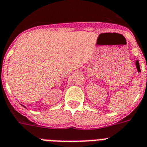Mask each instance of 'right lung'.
Returning a JSON list of instances; mask_svg holds the SVG:
<instances>
[{"instance_id": "add662e5", "label": "right lung", "mask_w": 147, "mask_h": 147, "mask_svg": "<svg viewBox=\"0 0 147 147\" xmlns=\"http://www.w3.org/2000/svg\"><path fill=\"white\" fill-rule=\"evenodd\" d=\"M22 106H23V105H22ZM23 107H25V108H26V107H25V106H23Z\"/></svg>"}]
</instances>
